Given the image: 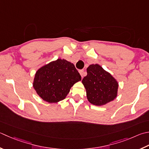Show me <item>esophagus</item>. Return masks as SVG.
Here are the masks:
<instances>
[{"label":"esophagus","instance_id":"esophagus-1","mask_svg":"<svg viewBox=\"0 0 149 149\" xmlns=\"http://www.w3.org/2000/svg\"><path fill=\"white\" fill-rule=\"evenodd\" d=\"M79 74L81 75V77H83L85 75V72H84V70H79Z\"/></svg>","mask_w":149,"mask_h":149}]
</instances>
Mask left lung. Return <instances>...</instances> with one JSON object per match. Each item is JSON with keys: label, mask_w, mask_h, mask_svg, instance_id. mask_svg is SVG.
Returning a JSON list of instances; mask_svg holds the SVG:
<instances>
[{"label": "left lung", "mask_w": 149, "mask_h": 149, "mask_svg": "<svg viewBox=\"0 0 149 149\" xmlns=\"http://www.w3.org/2000/svg\"><path fill=\"white\" fill-rule=\"evenodd\" d=\"M86 70L87 75L82 83L90 103L102 106L117 97L118 83L110 73L97 64L90 65Z\"/></svg>", "instance_id": "obj_1"}]
</instances>
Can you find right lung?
Here are the masks:
<instances>
[{
    "label": "right lung",
    "mask_w": 149,
    "mask_h": 149,
    "mask_svg": "<svg viewBox=\"0 0 149 149\" xmlns=\"http://www.w3.org/2000/svg\"><path fill=\"white\" fill-rule=\"evenodd\" d=\"M81 77L73 63L58 59L42 66L35 75L33 86L37 94L49 103L65 99Z\"/></svg>",
    "instance_id": "add662e5"
}]
</instances>
